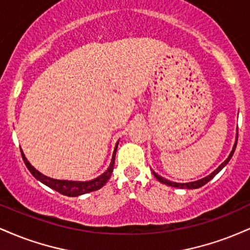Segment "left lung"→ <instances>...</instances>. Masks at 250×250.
<instances>
[{
	"instance_id": "1",
	"label": "left lung",
	"mask_w": 250,
	"mask_h": 250,
	"mask_svg": "<svg viewBox=\"0 0 250 250\" xmlns=\"http://www.w3.org/2000/svg\"><path fill=\"white\" fill-rule=\"evenodd\" d=\"M236 145H237V133H236V140H235V143H234V146H233V149H231L230 154H229V156L227 157V159H226V161L221 163V165H220L219 167H217L216 169H215V170L213 171V173H210V174L208 175V176L203 177V179H201V180L193 181V182L179 183V182H173V181H169V180H167V179H165V177L160 176V175L155 173L154 170H153V174H154V176L156 177V179H157V181H160V182L163 183V185L170 186V187H175V188H182V189H196V188H200V187H202V186H205L206 183H207V182H209V181H210L211 179H213V177L215 176V175H216V174H219L220 171L222 170V169L226 167V166H227V163H228L229 161H230L231 156H233V154H234V151H235V148H236Z\"/></svg>"
}]
</instances>
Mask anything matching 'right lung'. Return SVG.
Returning a JSON list of instances; mask_svg holds the SVG:
<instances>
[{"label": "right lung", "mask_w": 250, "mask_h": 250, "mask_svg": "<svg viewBox=\"0 0 250 250\" xmlns=\"http://www.w3.org/2000/svg\"><path fill=\"white\" fill-rule=\"evenodd\" d=\"M117 145H119V141L116 142L115 148H114L113 157H111L110 165H109L107 170H105L103 174L100 175V176H97L95 179L89 180V181L57 180V179H53V177H48L45 176V175H43L42 173H40L39 170H36V169L30 165V162L27 160V157H25V155L23 154V151H22V149H21V154L25 166H27V168L29 169V171L33 174V176L35 177L36 180H39L40 182L43 183V185L48 186L49 188L59 191V193H61L62 195L75 197V196H80V195L90 193V191H95L97 189L102 188L103 186L108 182V180L110 179L111 173H113L114 170V165H115V155L117 150Z\"/></svg>", "instance_id": "obj_1"}]
</instances>
